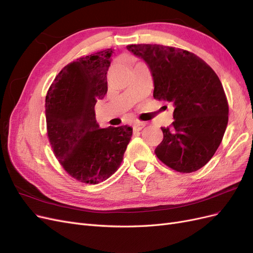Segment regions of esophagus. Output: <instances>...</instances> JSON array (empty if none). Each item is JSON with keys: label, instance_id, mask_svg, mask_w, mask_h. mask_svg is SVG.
I'll use <instances>...</instances> for the list:
<instances>
[{"label": "esophagus", "instance_id": "obj_1", "mask_svg": "<svg viewBox=\"0 0 253 253\" xmlns=\"http://www.w3.org/2000/svg\"><path fill=\"white\" fill-rule=\"evenodd\" d=\"M144 126H145L144 122H136L133 127H134L135 131H140V129H142Z\"/></svg>", "mask_w": 253, "mask_h": 253}]
</instances>
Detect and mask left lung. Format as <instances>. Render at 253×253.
I'll list each match as a JSON object with an SVG mask.
<instances>
[{
    "mask_svg": "<svg viewBox=\"0 0 253 253\" xmlns=\"http://www.w3.org/2000/svg\"><path fill=\"white\" fill-rule=\"evenodd\" d=\"M154 81L153 97L173 104L174 121L162 127L159 160L180 173L200 170L215 154L228 125L229 105L217 75L188 50L159 44H131Z\"/></svg>",
    "mask_w": 253,
    "mask_h": 253,
    "instance_id": "obj_1",
    "label": "left lung"
}]
</instances>
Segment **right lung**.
<instances>
[{
	"label": "right lung",
	"instance_id": "right-lung-1",
	"mask_svg": "<svg viewBox=\"0 0 253 253\" xmlns=\"http://www.w3.org/2000/svg\"><path fill=\"white\" fill-rule=\"evenodd\" d=\"M113 48L91 53L64 66L45 99L47 137L65 172L80 182L96 185L120 167L133 128H100L95 105L108 91L106 74Z\"/></svg>",
	"mask_w": 253,
	"mask_h": 253
}]
</instances>
